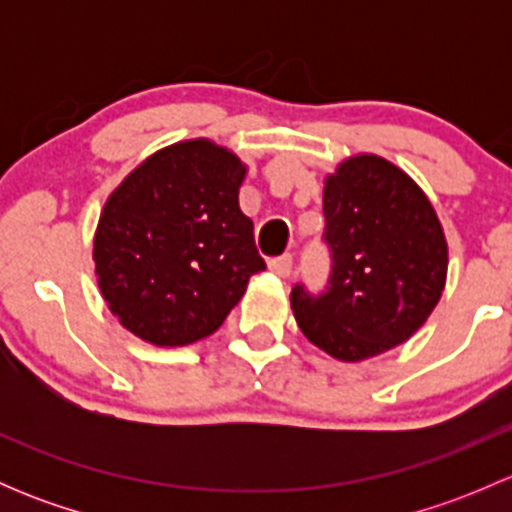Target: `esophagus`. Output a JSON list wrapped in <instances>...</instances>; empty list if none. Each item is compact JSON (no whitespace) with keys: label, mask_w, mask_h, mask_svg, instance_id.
Instances as JSON below:
<instances>
[{"label":"esophagus","mask_w":512,"mask_h":512,"mask_svg":"<svg viewBox=\"0 0 512 512\" xmlns=\"http://www.w3.org/2000/svg\"><path fill=\"white\" fill-rule=\"evenodd\" d=\"M292 265V255L275 257V260H270V272H275L277 277H289L292 275Z\"/></svg>","instance_id":"esophagus-1"}]
</instances>
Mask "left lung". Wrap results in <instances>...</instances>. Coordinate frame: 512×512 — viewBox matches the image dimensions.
<instances>
[{
    "mask_svg": "<svg viewBox=\"0 0 512 512\" xmlns=\"http://www.w3.org/2000/svg\"><path fill=\"white\" fill-rule=\"evenodd\" d=\"M332 280L322 297L292 289L304 337L337 361L374 359L426 324L448 275V242L421 185L376 153L324 178Z\"/></svg>",
    "mask_w": 512,
    "mask_h": 512,
    "instance_id": "1",
    "label": "left lung"
}]
</instances>
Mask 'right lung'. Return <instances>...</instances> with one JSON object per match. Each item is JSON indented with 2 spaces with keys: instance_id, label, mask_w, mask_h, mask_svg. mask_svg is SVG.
Listing matches in <instances>:
<instances>
[{
  "instance_id": "add662e5",
  "label": "right lung",
  "mask_w": 512,
  "mask_h": 512,
  "mask_svg": "<svg viewBox=\"0 0 512 512\" xmlns=\"http://www.w3.org/2000/svg\"><path fill=\"white\" fill-rule=\"evenodd\" d=\"M245 173L230 148L188 138L151 153L111 190L94 232V272L123 329L153 347L218 332L265 270L240 210Z\"/></svg>"
}]
</instances>
